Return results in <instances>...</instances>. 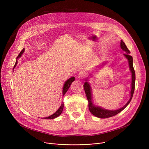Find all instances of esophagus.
Listing matches in <instances>:
<instances>
[{"mask_svg":"<svg viewBox=\"0 0 149 149\" xmlns=\"http://www.w3.org/2000/svg\"><path fill=\"white\" fill-rule=\"evenodd\" d=\"M85 77H86V74L83 71H81L78 74V78H79V79H83Z\"/></svg>","mask_w":149,"mask_h":149,"instance_id":"1","label":"esophagus"}]
</instances>
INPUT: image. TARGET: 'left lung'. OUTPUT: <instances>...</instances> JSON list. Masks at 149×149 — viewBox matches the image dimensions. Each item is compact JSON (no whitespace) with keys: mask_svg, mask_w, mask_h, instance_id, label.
<instances>
[{"mask_svg":"<svg viewBox=\"0 0 149 149\" xmlns=\"http://www.w3.org/2000/svg\"><path fill=\"white\" fill-rule=\"evenodd\" d=\"M120 47L121 49L126 52V54H124V56L127 58L129 63V69L132 73V83H131V91L130 92V99L127 101V103L125 104L123 107L116 109V110H108V109H104L100 106L95 105L93 104L92 101V89L91 87V85L88 82V77L86 79V82L84 83V84L83 85L84 89L86 93V95L87 99L89 102V109L91 113L95 116L96 117H98L99 118H109V117H111L113 116L116 115V114L119 113L121 112L123 110L126 108L127 105L130 103V101L133 97V94L134 93L135 90V72L134 70V66H133V58L132 56H131L129 54L130 53V51L127 48L126 45H125L124 42L123 40H121L120 42ZM107 63H104L102 65L99 66L97 68H102L104 66L106 65ZM89 77V76H88Z\"/></svg>","mask_w":149,"mask_h":149,"instance_id":"8db88e82","label":"left lung"}]
</instances>
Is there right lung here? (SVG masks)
Instances as JSON below:
<instances>
[{
    "label": "right lung",
    "mask_w": 149,
    "mask_h": 149,
    "mask_svg": "<svg viewBox=\"0 0 149 149\" xmlns=\"http://www.w3.org/2000/svg\"><path fill=\"white\" fill-rule=\"evenodd\" d=\"M25 51V48H23V50L20 52V53L19 54V56H17V58H16V61H15V65L14 66V68L13 69L15 68V66H17V62H18V60L19 58L22 56L23 53ZM75 80V77H70V79H68L64 83V85H63V90H62V94H63V97L65 95L66 92L68 91V90L69 89V88H70V84H71V83ZM63 107H64V104H63V102L62 101L61 103V106H60V107L58 108V110L55 112L54 114L51 115V116H48V117H45V118H43V119H49V120H51V119H54V118H57V117H58V116H60L61 115V113H62V111H63Z\"/></svg>",
    "instance_id": "add662e5"
}]
</instances>
